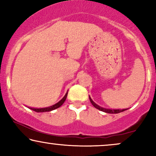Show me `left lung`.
Returning a JSON list of instances; mask_svg holds the SVG:
<instances>
[{"label":"left lung","instance_id":"8db88e82","mask_svg":"<svg viewBox=\"0 0 156 156\" xmlns=\"http://www.w3.org/2000/svg\"><path fill=\"white\" fill-rule=\"evenodd\" d=\"M89 101H90L91 103H92L94 108H98V110L102 111V112H103L108 113V114H118V113L125 112V110H127V108H125V109H108V108H103V107H101L100 105L96 104V103L92 101V98H90V96H89Z\"/></svg>","mask_w":156,"mask_h":156}]
</instances>
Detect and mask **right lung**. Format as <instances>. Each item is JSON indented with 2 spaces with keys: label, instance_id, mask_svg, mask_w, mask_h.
Here are the masks:
<instances>
[{
  "label": "right lung",
  "instance_id": "add662e5",
  "mask_svg": "<svg viewBox=\"0 0 156 156\" xmlns=\"http://www.w3.org/2000/svg\"><path fill=\"white\" fill-rule=\"evenodd\" d=\"M67 96V92L65 94V95L64 96V98L61 100L60 101H58V103H55V104L51 105V106L46 107V108H29L31 110L34 111L36 112H51V111L55 110V109L59 108V107L64 103V101H66V98Z\"/></svg>",
  "mask_w": 156,
  "mask_h": 156
}]
</instances>
